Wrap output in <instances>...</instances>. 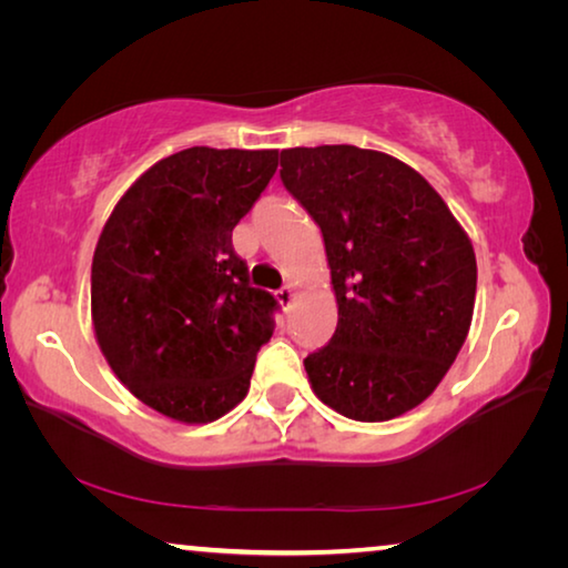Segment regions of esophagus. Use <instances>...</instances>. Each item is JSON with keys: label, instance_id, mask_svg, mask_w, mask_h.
<instances>
[{"label": "esophagus", "instance_id": "obj_1", "mask_svg": "<svg viewBox=\"0 0 568 568\" xmlns=\"http://www.w3.org/2000/svg\"><path fill=\"white\" fill-rule=\"evenodd\" d=\"M293 297H295V291H293V285H283L281 291L275 293V301L281 303V305H291L293 303Z\"/></svg>", "mask_w": 568, "mask_h": 568}]
</instances>
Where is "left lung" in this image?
Masks as SVG:
<instances>
[{"instance_id":"left-lung-1","label":"left lung","mask_w":568,"mask_h":568,"mask_svg":"<svg viewBox=\"0 0 568 568\" xmlns=\"http://www.w3.org/2000/svg\"><path fill=\"white\" fill-rule=\"evenodd\" d=\"M287 192L318 223L338 303L311 388L353 420L420 406L456 361L476 303V253L444 197L398 158L355 145L281 152Z\"/></svg>"}]
</instances>
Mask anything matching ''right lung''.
<instances>
[{
	"mask_svg": "<svg viewBox=\"0 0 568 568\" xmlns=\"http://www.w3.org/2000/svg\"><path fill=\"white\" fill-rule=\"evenodd\" d=\"M277 170V150L187 148L132 182L92 257V328L134 398L210 423L247 396L273 335L275 297L250 287L233 250Z\"/></svg>",
	"mask_w": 568,
	"mask_h": 568,
	"instance_id": "1",
	"label": "right lung"
}]
</instances>
